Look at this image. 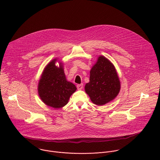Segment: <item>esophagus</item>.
Wrapping results in <instances>:
<instances>
[{"label": "esophagus", "mask_w": 160, "mask_h": 160, "mask_svg": "<svg viewBox=\"0 0 160 160\" xmlns=\"http://www.w3.org/2000/svg\"><path fill=\"white\" fill-rule=\"evenodd\" d=\"M77 88H78V90H81V89H82L83 87V83L78 84V85H77Z\"/></svg>", "instance_id": "esophagus-1"}]
</instances>
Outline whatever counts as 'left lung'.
<instances>
[{
  "label": "left lung",
  "mask_w": 160,
  "mask_h": 160,
  "mask_svg": "<svg viewBox=\"0 0 160 160\" xmlns=\"http://www.w3.org/2000/svg\"><path fill=\"white\" fill-rule=\"evenodd\" d=\"M120 89L115 66L105 57L99 56L90 72V82L85 86L86 93L93 103L102 106L115 99Z\"/></svg>",
  "instance_id": "obj_1"
}]
</instances>
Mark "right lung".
<instances>
[{"label": "right lung", "mask_w": 160, "mask_h": 160, "mask_svg": "<svg viewBox=\"0 0 160 160\" xmlns=\"http://www.w3.org/2000/svg\"><path fill=\"white\" fill-rule=\"evenodd\" d=\"M52 60L44 69L40 80L38 92L42 101L49 106L60 108L64 106L77 87L66 80L62 65L59 68Z\"/></svg>", "instance_id": "1"}]
</instances>
